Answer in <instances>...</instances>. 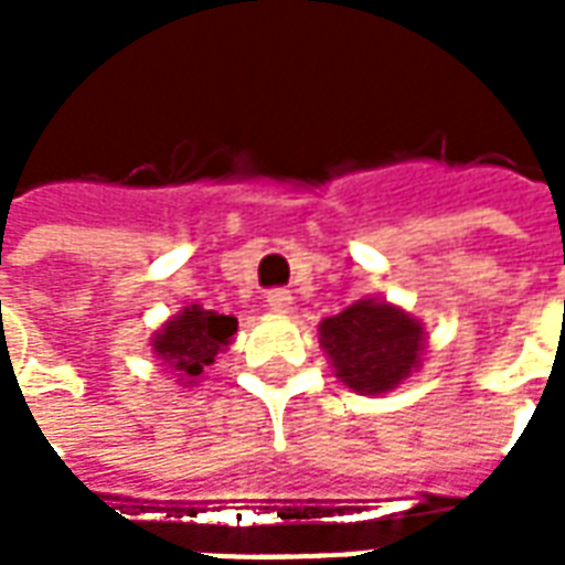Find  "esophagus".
Here are the masks:
<instances>
[{
	"instance_id": "34e87169",
	"label": "esophagus",
	"mask_w": 565,
	"mask_h": 565,
	"mask_svg": "<svg viewBox=\"0 0 565 565\" xmlns=\"http://www.w3.org/2000/svg\"><path fill=\"white\" fill-rule=\"evenodd\" d=\"M267 305H270V311H276V315H289L292 311V292L289 289H273V292H267Z\"/></svg>"
}]
</instances>
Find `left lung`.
Instances as JSON below:
<instances>
[{"instance_id": "8db88e82", "label": "left lung", "mask_w": 565, "mask_h": 565, "mask_svg": "<svg viewBox=\"0 0 565 565\" xmlns=\"http://www.w3.org/2000/svg\"><path fill=\"white\" fill-rule=\"evenodd\" d=\"M317 337L337 377L359 396L393 393L422 367L427 349L422 320L383 298H359L320 320Z\"/></svg>"}]
</instances>
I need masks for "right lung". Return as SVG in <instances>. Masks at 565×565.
I'll use <instances>...</instances> for the list:
<instances>
[{
	"mask_svg": "<svg viewBox=\"0 0 565 565\" xmlns=\"http://www.w3.org/2000/svg\"><path fill=\"white\" fill-rule=\"evenodd\" d=\"M235 333V317L206 311L201 305H185L153 333L150 349L179 386H198L216 355L232 345Z\"/></svg>",
	"mask_w": 565,
	"mask_h": 565,
	"instance_id": "add662e5",
	"label": "right lung"
}]
</instances>
